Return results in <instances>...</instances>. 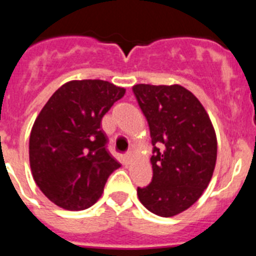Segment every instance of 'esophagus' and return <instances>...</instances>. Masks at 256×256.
Segmentation results:
<instances>
[{
    "mask_svg": "<svg viewBox=\"0 0 256 256\" xmlns=\"http://www.w3.org/2000/svg\"><path fill=\"white\" fill-rule=\"evenodd\" d=\"M130 159H132V152H130V151H128V152L124 155V162H126V164H130Z\"/></svg>",
    "mask_w": 256,
    "mask_h": 256,
    "instance_id": "34e87169",
    "label": "esophagus"
}]
</instances>
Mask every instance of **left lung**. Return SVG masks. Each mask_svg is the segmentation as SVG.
<instances>
[{
  "mask_svg": "<svg viewBox=\"0 0 256 256\" xmlns=\"http://www.w3.org/2000/svg\"><path fill=\"white\" fill-rule=\"evenodd\" d=\"M132 90L154 146L152 180L137 195L156 216H177L195 204L212 180L216 132L204 106L182 86L136 84Z\"/></svg>",
  "mask_w": 256,
  "mask_h": 256,
  "instance_id": "obj_1",
  "label": "left lung"
}]
</instances>
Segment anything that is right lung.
Segmentation results:
<instances>
[{
    "instance_id": "1",
    "label": "right lung",
    "mask_w": 256,
    "mask_h": 256,
    "mask_svg": "<svg viewBox=\"0 0 256 256\" xmlns=\"http://www.w3.org/2000/svg\"><path fill=\"white\" fill-rule=\"evenodd\" d=\"M124 94V88L100 79L72 80L40 110L29 138V162L37 186L58 206H92L120 166L106 148L101 120Z\"/></svg>"
}]
</instances>
